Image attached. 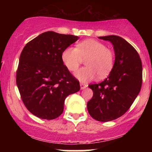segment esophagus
Here are the masks:
<instances>
[{
    "label": "esophagus",
    "mask_w": 152,
    "mask_h": 152,
    "mask_svg": "<svg viewBox=\"0 0 152 152\" xmlns=\"http://www.w3.org/2000/svg\"><path fill=\"white\" fill-rule=\"evenodd\" d=\"M80 86H81V89H84L85 88H86L88 86V85L86 83H80Z\"/></svg>",
    "instance_id": "esophagus-1"
}]
</instances>
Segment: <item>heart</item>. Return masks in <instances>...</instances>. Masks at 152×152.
Instances as JSON below:
<instances>
[{"label": "heart", "mask_w": 152, "mask_h": 152, "mask_svg": "<svg viewBox=\"0 0 152 152\" xmlns=\"http://www.w3.org/2000/svg\"><path fill=\"white\" fill-rule=\"evenodd\" d=\"M62 61L69 71H76L83 59H86L87 66L80 69L75 74L79 81L88 82L99 75L102 78L110 74L114 65V50L104 43L94 39L81 41L76 47H68L63 51Z\"/></svg>", "instance_id": "1"}]
</instances>
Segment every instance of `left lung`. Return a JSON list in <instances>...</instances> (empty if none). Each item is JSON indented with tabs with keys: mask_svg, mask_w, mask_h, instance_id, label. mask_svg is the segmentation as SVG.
Wrapping results in <instances>:
<instances>
[{
	"mask_svg": "<svg viewBox=\"0 0 152 152\" xmlns=\"http://www.w3.org/2000/svg\"><path fill=\"white\" fill-rule=\"evenodd\" d=\"M99 38L112 43L116 57L109 76L101 83L88 85L94 94L87 109L92 118L106 122L124 114L137 98L142 85V64L137 50L124 38Z\"/></svg>",
	"mask_w": 152,
	"mask_h": 152,
	"instance_id": "left-lung-1",
	"label": "left lung"
}]
</instances>
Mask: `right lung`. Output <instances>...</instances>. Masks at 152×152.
<instances>
[{"label": "right lung", "mask_w": 152, "mask_h": 152, "mask_svg": "<svg viewBox=\"0 0 152 152\" xmlns=\"http://www.w3.org/2000/svg\"><path fill=\"white\" fill-rule=\"evenodd\" d=\"M78 39L47 31L24 46L16 71V84L26 109L43 119L58 117L64 101L80 90L78 79L62 61L63 51Z\"/></svg>", "instance_id": "1"}]
</instances>
